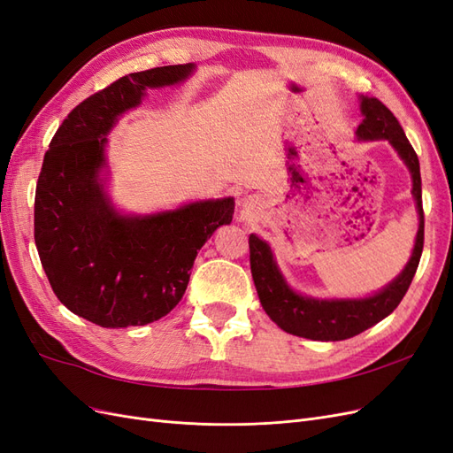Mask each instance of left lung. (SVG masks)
Here are the masks:
<instances>
[{"label": "left lung", "instance_id": "left-lung-1", "mask_svg": "<svg viewBox=\"0 0 453 453\" xmlns=\"http://www.w3.org/2000/svg\"><path fill=\"white\" fill-rule=\"evenodd\" d=\"M361 113L363 122L357 127V132H355L357 140H388L396 150V155L406 164L410 175H412V196L416 200L419 219L412 257H410L399 276L374 295H368L365 298H311L296 293L285 281L270 245L257 234H251L250 260L260 304H263L273 323L283 328L285 333L295 336L321 342H338L361 334L366 328L386 319L401 304L419 265L423 251V205L418 155L414 147L406 140V134L399 125V120L378 98L361 96Z\"/></svg>", "mask_w": 453, "mask_h": 453}]
</instances>
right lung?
<instances>
[{"instance_id": "obj_1", "label": "right lung", "mask_w": 453, "mask_h": 453, "mask_svg": "<svg viewBox=\"0 0 453 453\" xmlns=\"http://www.w3.org/2000/svg\"><path fill=\"white\" fill-rule=\"evenodd\" d=\"M195 67L162 65L120 77L64 119L45 153L34 211L41 265L60 303L100 326L147 325L170 313L202 245L232 221V196L125 215L105 190V135L149 88L180 85Z\"/></svg>"}]
</instances>
